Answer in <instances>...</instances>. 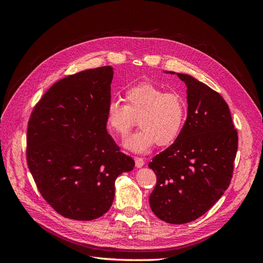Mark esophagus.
<instances>
[{
	"instance_id": "34e87169",
	"label": "esophagus",
	"mask_w": 263,
	"mask_h": 263,
	"mask_svg": "<svg viewBox=\"0 0 263 263\" xmlns=\"http://www.w3.org/2000/svg\"><path fill=\"white\" fill-rule=\"evenodd\" d=\"M135 164H136L137 168H141V166L145 165V160L142 158L135 157Z\"/></svg>"
}]
</instances>
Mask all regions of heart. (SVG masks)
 Segmentation results:
<instances>
[{
  "label": "heart",
  "mask_w": 263,
  "mask_h": 263,
  "mask_svg": "<svg viewBox=\"0 0 263 263\" xmlns=\"http://www.w3.org/2000/svg\"><path fill=\"white\" fill-rule=\"evenodd\" d=\"M125 101H109L106 108L108 128L119 136H125L139 117L141 128L125 139V148L146 153L155 144L166 146L179 137L186 117V103L180 94L144 81L127 87Z\"/></svg>",
  "instance_id": "obj_1"
}]
</instances>
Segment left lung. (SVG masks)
Wrapping results in <instances>:
<instances>
[{
  "mask_svg": "<svg viewBox=\"0 0 263 263\" xmlns=\"http://www.w3.org/2000/svg\"><path fill=\"white\" fill-rule=\"evenodd\" d=\"M176 74L187 87L186 121L176 141L148 166L157 176L151 211L179 225L204 215L229 186L238 135L220 94L192 76Z\"/></svg>",
  "mask_w": 263,
  "mask_h": 263,
  "instance_id": "left-lung-1",
  "label": "left lung"
}]
</instances>
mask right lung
Returning a JSON list of instances; mask_svg holds the SVG:
<instances>
[{
  "label": "right lung",
  "instance_id": "right-lung-1",
  "mask_svg": "<svg viewBox=\"0 0 263 263\" xmlns=\"http://www.w3.org/2000/svg\"><path fill=\"white\" fill-rule=\"evenodd\" d=\"M113 74L105 66L68 76L30 115L28 168L43 197L63 217H101L114 201L116 178L135 166L106 129Z\"/></svg>",
  "mask_w": 263,
  "mask_h": 263
}]
</instances>
